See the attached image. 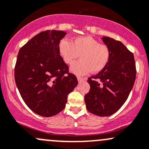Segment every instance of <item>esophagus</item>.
I'll list each match as a JSON object with an SVG mask.
<instances>
[{"mask_svg": "<svg viewBox=\"0 0 149 149\" xmlns=\"http://www.w3.org/2000/svg\"><path fill=\"white\" fill-rule=\"evenodd\" d=\"M77 79H78V81H79V83L82 82L83 81H84V80H85V79H84V78H81V77H78Z\"/></svg>", "mask_w": 149, "mask_h": 149, "instance_id": "34e87169", "label": "esophagus"}]
</instances>
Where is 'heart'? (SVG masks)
Listing matches in <instances>:
<instances>
[{
  "label": "heart",
  "instance_id": "obj_1",
  "mask_svg": "<svg viewBox=\"0 0 149 149\" xmlns=\"http://www.w3.org/2000/svg\"><path fill=\"white\" fill-rule=\"evenodd\" d=\"M58 53L66 64L72 63L78 57L81 60L73 63L70 70L74 74L82 76L99 73L106 67L111 58V51L106 45L101 44L91 36L75 38L72 42L62 39L58 45Z\"/></svg>",
  "mask_w": 149,
  "mask_h": 149
}]
</instances>
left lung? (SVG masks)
<instances>
[{"instance_id": "obj_1", "label": "left lung", "mask_w": 149, "mask_h": 149, "mask_svg": "<svg viewBox=\"0 0 149 149\" xmlns=\"http://www.w3.org/2000/svg\"><path fill=\"white\" fill-rule=\"evenodd\" d=\"M102 40L109 48L111 58L106 68L88 79L90 91L85 95L89 112L98 116H109L127 100L136 80L134 54L123 43L109 37Z\"/></svg>"}]
</instances>
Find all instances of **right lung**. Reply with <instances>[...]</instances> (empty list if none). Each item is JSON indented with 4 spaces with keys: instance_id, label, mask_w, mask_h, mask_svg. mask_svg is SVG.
<instances>
[{
    "instance_id": "right-lung-1",
    "label": "right lung",
    "mask_w": 149,
    "mask_h": 149,
    "mask_svg": "<svg viewBox=\"0 0 149 149\" xmlns=\"http://www.w3.org/2000/svg\"><path fill=\"white\" fill-rule=\"evenodd\" d=\"M65 35L56 30L40 33L22 47L17 57V88L28 107L42 116L62 111L68 95L78 84L58 53L59 43Z\"/></svg>"
}]
</instances>
